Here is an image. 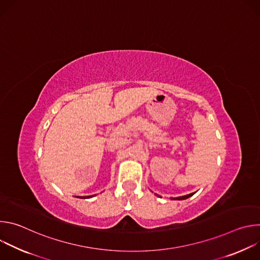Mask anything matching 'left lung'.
I'll list each match as a JSON object with an SVG mask.
<instances>
[{
	"label": "left lung",
	"mask_w": 260,
	"mask_h": 260,
	"mask_svg": "<svg viewBox=\"0 0 260 260\" xmlns=\"http://www.w3.org/2000/svg\"><path fill=\"white\" fill-rule=\"evenodd\" d=\"M194 194V192L193 193H190V194H186V196H183V197H178V198H171V200H178V201H182V200H186V199H188V198H190V197H192Z\"/></svg>",
	"instance_id": "1"
}]
</instances>
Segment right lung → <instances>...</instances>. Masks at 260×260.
<instances>
[{
	"label": "right lung",
	"instance_id": "right-lung-1",
	"mask_svg": "<svg viewBox=\"0 0 260 260\" xmlns=\"http://www.w3.org/2000/svg\"><path fill=\"white\" fill-rule=\"evenodd\" d=\"M93 197V196H92ZM88 198H91V197H84V198H82V199H88Z\"/></svg>",
	"mask_w": 260,
	"mask_h": 260
}]
</instances>
